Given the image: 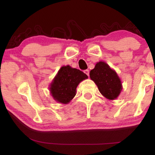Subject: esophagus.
<instances>
[{
  "mask_svg": "<svg viewBox=\"0 0 155 155\" xmlns=\"http://www.w3.org/2000/svg\"><path fill=\"white\" fill-rule=\"evenodd\" d=\"M84 73H85V74H87V76H89V74H90V72H89V70H84Z\"/></svg>",
  "mask_w": 155,
  "mask_h": 155,
  "instance_id": "obj_1",
  "label": "esophagus"
}]
</instances>
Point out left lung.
Listing matches in <instances>:
<instances>
[{
  "label": "left lung",
  "mask_w": 155,
  "mask_h": 155,
  "mask_svg": "<svg viewBox=\"0 0 155 155\" xmlns=\"http://www.w3.org/2000/svg\"><path fill=\"white\" fill-rule=\"evenodd\" d=\"M91 80L96 83L101 94L106 98L116 99L122 90V81L117 72L104 61L96 63L90 72Z\"/></svg>",
  "instance_id": "obj_1"
}]
</instances>
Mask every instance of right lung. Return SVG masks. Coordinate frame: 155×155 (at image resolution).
I'll return each instance as SVG.
<instances>
[{
  "mask_svg": "<svg viewBox=\"0 0 155 155\" xmlns=\"http://www.w3.org/2000/svg\"><path fill=\"white\" fill-rule=\"evenodd\" d=\"M88 77L81 70L70 65H63L49 85L54 100L61 104H68L76 95L77 87Z\"/></svg>",
  "mask_w": 155,
  "mask_h": 155,
  "instance_id": "add662e5",
  "label": "right lung"
}]
</instances>
